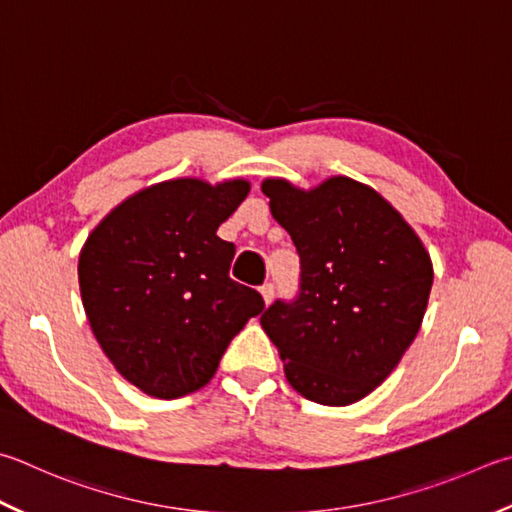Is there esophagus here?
Listing matches in <instances>:
<instances>
[{
    "label": "esophagus",
    "instance_id": "obj_1",
    "mask_svg": "<svg viewBox=\"0 0 512 512\" xmlns=\"http://www.w3.org/2000/svg\"><path fill=\"white\" fill-rule=\"evenodd\" d=\"M259 291H262V297H264V302H266V304H271V302H273V297H275V284L266 282L262 288H259Z\"/></svg>",
    "mask_w": 512,
    "mask_h": 512
}]
</instances>
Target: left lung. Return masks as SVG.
Segmentation results:
<instances>
[{
  "label": "left lung",
  "instance_id": "8db88e82",
  "mask_svg": "<svg viewBox=\"0 0 512 512\" xmlns=\"http://www.w3.org/2000/svg\"><path fill=\"white\" fill-rule=\"evenodd\" d=\"M262 192L300 255V293L264 311L266 336L295 392L320 405L356 403L421 329L430 255L392 203L347 176L309 192L266 179Z\"/></svg>",
  "mask_w": 512,
  "mask_h": 512
}]
</instances>
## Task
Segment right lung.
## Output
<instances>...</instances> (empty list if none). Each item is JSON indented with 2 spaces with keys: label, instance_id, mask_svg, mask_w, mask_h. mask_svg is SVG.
I'll use <instances>...</instances> for the list:
<instances>
[{
  "label": "right lung",
  "instance_id": "right-lung-1",
  "mask_svg": "<svg viewBox=\"0 0 512 512\" xmlns=\"http://www.w3.org/2000/svg\"><path fill=\"white\" fill-rule=\"evenodd\" d=\"M244 179H174L136 192L82 246L80 295L98 345L141 392L181 398L210 383L230 340L264 311L230 280L235 244L217 228L246 199Z\"/></svg>",
  "mask_w": 512,
  "mask_h": 512
}]
</instances>
